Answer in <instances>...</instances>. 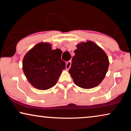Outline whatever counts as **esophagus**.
I'll return each mask as SVG.
<instances>
[{
	"mask_svg": "<svg viewBox=\"0 0 131 131\" xmlns=\"http://www.w3.org/2000/svg\"><path fill=\"white\" fill-rule=\"evenodd\" d=\"M71 64V62L70 61H67V62H66V69L69 70L70 68Z\"/></svg>",
	"mask_w": 131,
	"mask_h": 131,
	"instance_id": "1",
	"label": "esophagus"
}]
</instances>
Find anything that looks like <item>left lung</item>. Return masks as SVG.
Here are the masks:
<instances>
[{
    "label": "left lung",
    "instance_id": "left-lung-1",
    "mask_svg": "<svg viewBox=\"0 0 131 131\" xmlns=\"http://www.w3.org/2000/svg\"><path fill=\"white\" fill-rule=\"evenodd\" d=\"M69 73L77 86L84 89L96 87L104 79L109 66L104 51L92 41L77 45Z\"/></svg>",
    "mask_w": 131,
    "mask_h": 131
}]
</instances>
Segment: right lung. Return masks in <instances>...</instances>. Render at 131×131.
<instances>
[{
	"instance_id": "1",
	"label": "right lung",
	"mask_w": 131,
	"mask_h": 131,
	"mask_svg": "<svg viewBox=\"0 0 131 131\" xmlns=\"http://www.w3.org/2000/svg\"><path fill=\"white\" fill-rule=\"evenodd\" d=\"M62 51L52 50L49 43H39L25 55L23 70L30 84L36 88L46 90L58 81L66 62L61 59Z\"/></svg>"
}]
</instances>
